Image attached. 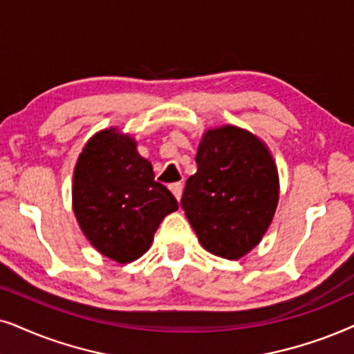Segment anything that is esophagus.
Here are the masks:
<instances>
[{
  "label": "esophagus",
  "instance_id": "1",
  "mask_svg": "<svg viewBox=\"0 0 354 354\" xmlns=\"http://www.w3.org/2000/svg\"><path fill=\"white\" fill-rule=\"evenodd\" d=\"M169 191L173 192V196L176 197V201H181V196H183V185H181V183H173V185H169Z\"/></svg>",
  "mask_w": 354,
  "mask_h": 354
}]
</instances>
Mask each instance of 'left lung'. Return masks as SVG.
Here are the masks:
<instances>
[{
  "instance_id": "obj_1",
  "label": "left lung",
  "mask_w": 354,
  "mask_h": 354,
  "mask_svg": "<svg viewBox=\"0 0 354 354\" xmlns=\"http://www.w3.org/2000/svg\"><path fill=\"white\" fill-rule=\"evenodd\" d=\"M181 207L202 246L239 259L261 241L279 204V174L266 145L248 131H207Z\"/></svg>"
}]
</instances>
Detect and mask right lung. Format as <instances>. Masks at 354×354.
<instances>
[{
	"label": "right lung",
	"instance_id": "1",
	"mask_svg": "<svg viewBox=\"0 0 354 354\" xmlns=\"http://www.w3.org/2000/svg\"><path fill=\"white\" fill-rule=\"evenodd\" d=\"M73 207L92 246L126 263L150 248L158 225L178 209L171 192L155 181L134 139L106 129L88 140L74 169Z\"/></svg>",
	"mask_w": 354,
	"mask_h": 354
}]
</instances>
